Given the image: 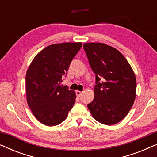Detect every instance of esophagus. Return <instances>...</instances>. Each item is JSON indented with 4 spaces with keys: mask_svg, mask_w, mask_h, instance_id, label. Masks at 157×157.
Instances as JSON below:
<instances>
[{
    "mask_svg": "<svg viewBox=\"0 0 157 157\" xmlns=\"http://www.w3.org/2000/svg\"><path fill=\"white\" fill-rule=\"evenodd\" d=\"M76 94L77 97H80V96H81V94H82V92L80 91H76Z\"/></svg>",
    "mask_w": 157,
    "mask_h": 157,
    "instance_id": "1",
    "label": "esophagus"
}]
</instances>
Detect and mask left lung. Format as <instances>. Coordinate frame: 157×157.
<instances>
[{"instance_id":"obj_1","label":"left lung","mask_w":157,"mask_h":157,"mask_svg":"<svg viewBox=\"0 0 157 157\" xmlns=\"http://www.w3.org/2000/svg\"><path fill=\"white\" fill-rule=\"evenodd\" d=\"M83 46L96 75L94 98L88 108L100 123L109 126L119 123L129 112L136 98L134 71L122 53L112 46L103 43H86Z\"/></svg>"}]
</instances>
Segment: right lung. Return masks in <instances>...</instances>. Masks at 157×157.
<instances>
[{
	"mask_svg": "<svg viewBox=\"0 0 157 157\" xmlns=\"http://www.w3.org/2000/svg\"><path fill=\"white\" fill-rule=\"evenodd\" d=\"M81 46V42L50 45L36 56L28 68V105L36 119L44 125L62 123L75 104V91L60 83Z\"/></svg>",
	"mask_w": 157,
	"mask_h": 157,
	"instance_id": "obj_1",
	"label": "right lung"
}]
</instances>
